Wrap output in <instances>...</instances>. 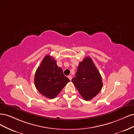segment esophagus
Returning a JSON list of instances; mask_svg holds the SVG:
<instances>
[{
	"instance_id": "esophagus-1",
	"label": "esophagus",
	"mask_w": 134,
	"mask_h": 134,
	"mask_svg": "<svg viewBox=\"0 0 134 134\" xmlns=\"http://www.w3.org/2000/svg\"><path fill=\"white\" fill-rule=\"evenodd\" d=\"M68 78L70 79V80H72V77L71 76H68Z\"/></svg>"
}]
</instances>
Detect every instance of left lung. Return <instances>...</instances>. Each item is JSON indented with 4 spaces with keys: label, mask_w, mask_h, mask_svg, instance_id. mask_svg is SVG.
Returning <instances> with one entry per match:
<instances>
[{
    "label": "left lung",
    "mask_w": 134,
    "mask_h": 134,
    "mask_svg": "<svg viewBox=\"0 0 134 134\" xmlns=\"http://www.w3.org/2000/svg\"><path fill=\"white\" fill-rule=\"evenodd\" d=\"M72 82L86 101L92 100L102 87L101 76L89 57L79 63L76 77L72 79Z\"/></svg>",
    "instance_id": "1"
}]
</instances>
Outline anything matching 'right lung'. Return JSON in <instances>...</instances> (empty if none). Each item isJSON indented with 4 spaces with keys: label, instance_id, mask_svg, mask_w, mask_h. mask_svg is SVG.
Instances as JSON below:
<instances>
[{
    "label": "right lung",
    "instance_id": "1",
    "mask_svg": "<svg viewBox=\"0 0 134 134\" xmlns=\"http://www.w3.org/2000/svg\"><path fill=\"white\" fill-rule=\"evenodd\" d=\"M70 82L63 75L62 69L57 65L55 60L46 55L37 68L34 76L36 87L47 98H55Z\"/></svg>",
    "mask_w": 134,
    "mask_h": 134
}]
</instances>
